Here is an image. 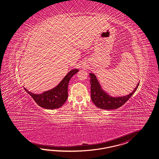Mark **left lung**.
I'll return each mask as SVG.
<instances>
[{
    "instance_id": "1",
    "label": "left lung",
    "mask_w": 159,
    "mask_h": 159,
    "mask_svg": "<svg viewBox=\"0 0 159 159\" xmlns=\"http://www.w3.org/2000/svg\"><path fill=\"white\" fill-rule=\"evenodd\" d=\"M91 83V98L97 107L109 110L117 109L123 105L137 90L139 83L129 94L119 97H112L101 89L94 74L90 73Z\"/></svg>"
}]
</instances>
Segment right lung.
I'll return each instance as SVG.
<instances>
[{
	"instance_id": "1",
	"label": "right lung",
	"mask_w": 159,
	"mask_h": 159,
	"mask_svg": "<svg viewBox=\"0 0 159 159\" xmlns=\"http://www.w3.org/2000/svg\"><path fill=\"white\" fill-rule=\"evenodd\" d=\"M79 72L77 69H72L69 72L60 84L50 90L44 92L41 94H34L28 91L24 88L25 90L34 99L36 103L40 107L47 109H55L62 107L67 100L68 86L70 79L75 74Z\"/></svg>"
}]
</instances>
